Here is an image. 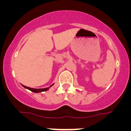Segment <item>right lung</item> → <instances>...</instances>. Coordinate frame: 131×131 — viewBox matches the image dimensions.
<instances>
[{"mask_svg":"<svg viewBox=\"0 0 131 131\" xmlns=\"http://www.w3.org/2000/svg\"><path fill=\"white\" fill-rule=\"evenodd\" d=\"M53 85H54V84H52L51 85H50V86L48 87V88H44V89H34V88H28V87L25 86V85H22V84H21L22 86L24 87L25 88H26V89H28V90L31 91V92H35V93H39V92H44V91H48L49 89V88H51V87H52Z\"/></svg>","mask_w":131,"mask_h":131,"instance_id":"obj_1","label":"right lung"}]
</instances>
